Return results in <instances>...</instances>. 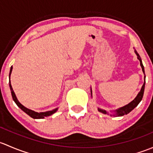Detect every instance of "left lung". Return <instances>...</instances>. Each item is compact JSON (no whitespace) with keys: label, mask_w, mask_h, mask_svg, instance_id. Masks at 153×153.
<instances>
[{"label":"left lung","mask_w":153,"mask_h":153,"mask_svg":"<svg viewBox=\"0 0 153 153\" xmlns=\"http://www.w3.org/2000/svg\"><path fill=\"white\" fill-rule=\"evenodd\" d=\"M135 53H136L137 56H138V59H139L140 65H141V68H142L143 72L144 73V65H143V64H142V62H141V57H140L139 54L137 53L136 51H135ZM144 87H145V76H144V85H142V88H141V91H140V92L138 93V94L137 95V97H135V100L132 101V102H130V103H129L128 105H125V106H124V107H122V108H119V109L116 110V114H115L114 116H124V115H126V114H127V113H129L130 111H133V110L134 109L135 107H136L137 105L139 104V102H141V100H142L143 96H144ZM99 111L102 112V113H105V114L108 113L105 111H103V110H101V109H99Z\"/></svg>","instance_id":"obj_1"}]
</instances>
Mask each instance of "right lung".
I'll return each instance as SVG.
<instances>
[{"label": "right lung", "mask_w": 153, "mask_h": 153, "mask_svg": "<svg viewBox=\"0 0 153 153\" xmlns=\"http://www.w3.org/2000/svg\"><path fill=\"white\" fill-rule=\"evenodd\" d=\"M12 67H11L10 72H9V87H10L11 94H12V99H13V100L15 101V103H16V105H18L19 108H20V109L22 110V111H24L26 113H27V114L29 115V116H31V117L33 118V119H43V118L45 117V116H51V115H52L53 113H54L55 112L57 111L58 108H56V109L52 110V111H51L42 112V113H37V112H34V111H31V110L28 109V108H25V107L23 106V105H22L21 104H20V102H18V99H17L16 96H15V92H14L13 89H12V85H11L10 75H11V73H12Z\"/></svg>", "instance_id": "1"}]
</instances>
